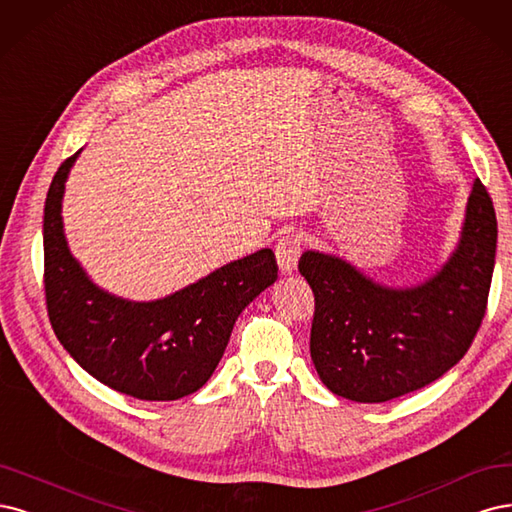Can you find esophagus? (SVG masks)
<instances>
[{
	"label": "esophagus",
	"instance_id": "obj_1",
	"mask_svg": "<svg viewBox=\"0 0 512 512\" xmlns=\"http://www.w3.org/2000/svg\"><path fill=\"white\" fill-rule=\"evenodd\" d=\"M302 253V236L300 234H285L276 244V263L280 274H291L298 268V259Z\"/></svg>",
	"mask_w": 512,
	"mask_h": 512
}]
</instances>
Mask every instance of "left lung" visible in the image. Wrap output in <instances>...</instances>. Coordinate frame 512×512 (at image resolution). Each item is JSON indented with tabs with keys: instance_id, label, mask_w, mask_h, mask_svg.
<instances>
[{
	"instance_id": "obj_1",
	"label": "left lung",
	"mask_w": 512,
	"mask_h": 512,
	"mask_svg": "<svg viewBox=\"0 0 512 512\" xmlns=\"http://www.w3.org/2000/svg\"><path fill=\"white\" fill-rule=\"evenodd\" d=\"M496 242V210L474 178L455 249L417 285L378 283L340 255L304 251L298 268L315 293L310 357L323 385L378 404L449 372L485 317Z\"/></svg>"
}]
</instances>
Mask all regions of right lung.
Returning a JSON list of instances; mask_svg holds the SVG:
<instances>
[{
  "label": "right lung",
  "instance_id": "1",
  "mask_svg": "<svg viewBox=\"0 0 512 512\" xmlns=\"http://www.w3.org/2000/svg\"><path fill=\"white\" fill-rule=\"evenodd\" d=\"M82 148L57 170L44 204V289L53 329L76 364L148 402L195 393L225 353L240 312L276 280L270 249L229 261L166 298L136 302L100 287L72 255L63 193Z\"/></svg>",
  "mask_w": 512,
  "mask_h": 512
}]
</instances>
